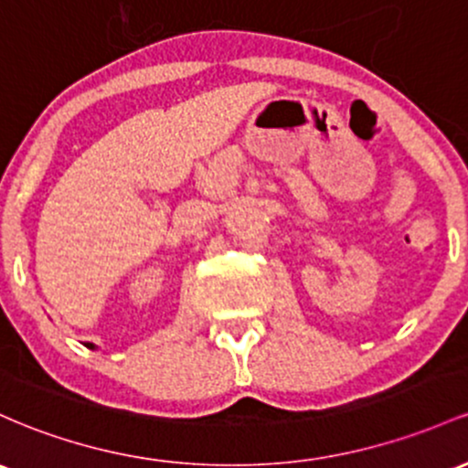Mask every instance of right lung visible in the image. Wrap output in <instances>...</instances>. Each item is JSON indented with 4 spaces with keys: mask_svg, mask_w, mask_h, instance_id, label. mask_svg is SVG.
<instances>
[{
    "mask_svg": "<svg viewBox=\"0 0 468 468\" xmlns=\"http://www.w3.org/2000/svg\"><path fill=\"white\" fill-rule=\"evenodd\" d=\"M86 346H89V348H92V344H90V342H86Z\"/></svg>",
    "mask_w": 468,
    "mask_h": 468,
    "instance_id": "add662e5",
    "label": "right lung"
}]
</instances>
